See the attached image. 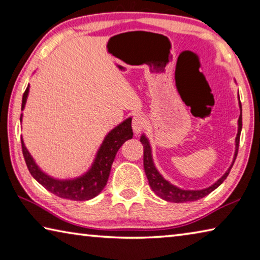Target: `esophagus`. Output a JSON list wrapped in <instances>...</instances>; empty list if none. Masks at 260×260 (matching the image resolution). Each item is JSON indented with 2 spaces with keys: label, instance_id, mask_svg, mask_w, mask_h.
Instances as JSON below:
<instances>
[{
  "label": "esophagus",
  "instance_id": "esophagus-1",
  "mask_svg": "<svg viewBox=\"0 0 260 260\" xmlns=\"http://www.w3.org/2000/svg\"><path fill=\"white\" fill-rule=\"evenodd\" d=\"M146 125V118L142 114H136L133 118V129L136 135L140 134V131L144 130Z\"/></svg>",
  "mask_w": 260,
  "mask_h": 260
}]
</instances>
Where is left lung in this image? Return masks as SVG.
<instances>
[{
  "instance_id": "1",
  "label": "left lung",
  "mask_w": 260,
  "mask_h": 260,
  "mask_svg": "<svg viewBox=\"0 0 260 260\" xmlns=\"http://www.w3.org/2000/svg\"><path fill=\"white\" fill-rule=\"evenodd\" d=\"M240 99V98H238ZM240 109H241V115L238 117V131H237V136L235 139V154H234V159L233 162L231 165V167L228 168L226 173L223 174L222 177H220L218 181H216L214 184H212L211 186H208L206 189H202V190H183L177 188V186L170 184L168 181H166L162 177V175L158 172V169L155 168L154 162H153V158H152V150H151V145L150 142L145 135H142L140 137V143L143 144L144 147V169H145V174L146 177L148 180V184L152 188V190L154 191L155 194H158L160 198L165 199L167 202H173V203H185V202H194L198 201V199L204 198L205 196L208 193H211L212 191L215 190L220 184H222V182L226 180L227 176L229 175V172L233 167L234 162H235V159L237 156V152H238V145H240V136H241V130H242V105L240 101Z\"/></svg>"
}]
</instances>
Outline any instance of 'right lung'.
Segmentation results:
<instances>
[{
    "label": "right lung",
    "instance_id": "obj_1",
    "mask_svg": "<svg viewBox=\"0 0 260 260\" xmlns=\"http://www.w3.org/2000/svg\"><path fill=\"white\" fill-rule=\"evenodd\" d=\"M28 91L29 86H27L23 94L22 110L26 104ZM20 121H22V117H20ZM133 136L134 133L133 127H131V118L129 117L120 123L116 127H114L112 131H109V134L106 136L99 151L96 153L92 167L84 175L74 178V180H56V178H53L45 174L38 167L36 161L28 153L27 148L25 147L23 139L22 150L29 173L44 188L56 194L57 197L82 202L94 198L105 188V185L107 184L115 155L124 142L133 138Z\"/></svg>",
    "mask_w": 260,
    "mask_h": 260
}]
</instances>
